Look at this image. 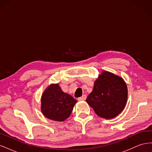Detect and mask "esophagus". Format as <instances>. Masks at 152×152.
Instances as JSON below:
<instances>
[{
    "mask_svg": "<svg viewBox=\"0 0 152 152\" xmlns=\"http://www.w3.org/2000/svg\"><path fill=\"white\" fill-rule=\"evenodd\" d=\"M86 98H87L86 95H83L82 96V97H80V98H78V100H79V101H85L86 99Z\"/></svg>",
    "mask_w": 152,
    "mask_h": 152,
    "instance_id": "34e87169",
    "label": "esophagus"
}]
</instances>
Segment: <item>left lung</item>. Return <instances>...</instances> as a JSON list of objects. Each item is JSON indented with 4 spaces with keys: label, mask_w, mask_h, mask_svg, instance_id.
I'll return each mask as SVG.
<instances>
[{
    "label": "left lung",
    "mask_w": 152,
    "mask_h": 152,
    "mask_svg": "<svg viewBox=\"0 0 152 152\" xmlns=\"http://www.w3.org/2000/svg\"><path fill=\"white\" fill-rule=\"evenodd\" d=\"M127 87L122 77L102 72L94 82L86 102L100 117L110 119L120 114L127 103Z\"/></svg>",
    "instance_id": "8db88e82"
}]
</instances>
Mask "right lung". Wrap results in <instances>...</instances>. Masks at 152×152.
Here are the masks:
<instances>
[{
    "label": "right lung",
    "mask_w": 152,
    "mask_h": 152,
    "mask_svg": "<svg viewBox=\"0 0 152 152\" xmlns=\"http://www.w3.org/2000/svg\"><path fill=\"white\" fill-rule=\"evenodd\" d=\"M77 101L64 93L58 84H50L41 97V111L50 120L63 122L70 117Z\"/></svg>",
    "instance_id": "add662e5"
}]
</instances>
